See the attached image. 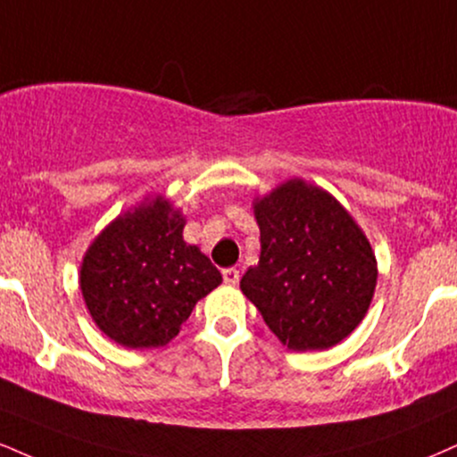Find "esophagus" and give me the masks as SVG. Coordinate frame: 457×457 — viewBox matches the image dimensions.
Listing matches in <instances>:
<instances>
[{
    "label": "esophagus",
    "mask_w": 457,
    "mask_h": 457,
    "mask_svg": "<svg viewBox=\"0 0 457 457\" xmlns=\"http://www.w3.org/2000/svg\"><path fill=\"white\" fill-rule=\"evenodd\" d=\"M223 281L228 285H238L240 281V272L236 268H225L223 270Z\"/></svg>",
    "instance_id": "esophagus-1"
}]
</instances>
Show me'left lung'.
Listing matches in <instances>:
<instances>
[{"mask_svg": "<svg viewBox=\"0 0 457 457\" xmlns=\"http://www.w3.org/2000/svg\"><path fill=\"white\" fill-rule=\"evenodd\" d=\"M260 263L240 289L294 351L328 349L370 306L377 262L351 214L319 187L287 180L255 204Z\"/></svg>", "mask_w": 457, "mask_h": 457, "instance_id": "1", "label": "left lung"}]
</instances>
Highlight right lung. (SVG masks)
Listing matches in <instances>:
<instances>
[{
  "label": "right lung",
  "mask_w": 457,
  "mask_h": 457,
  "mask_svg": "<svg viewBox=\"0 0 457 457\" xmlns=\"http://www.w3.org/2000/svg\"><path fill=\"white\" fill-rule=\"evenodd\" d=\"M185 219L166 200L145 202L110 223L80 266V289L93 321L129 349L163 347L221 272L183 240Z\"/></svg>",
  "instance_id": "add662e5"
}]
</instances>
